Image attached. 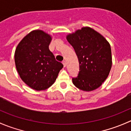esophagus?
Here are the masks:
<instances>
[{"label":"esophagus","instance_id":"1","mask_svg":"<svg viewBox=\"0 0 131 131\" xmlns=\"http://www.w3.org/2000/svg\"><path fill=\"white\" fill-rule=\"evenodd\" d=\"M62 63H63V66H64V67H65L66 65H67V63H66L65 61H63Z\"/></svg>","mask_w":131,"mask_h":131}]
</instances>
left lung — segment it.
<instances>
[{"instance_id":"obj_1","label":"left lung","mask_w":131,"mask_h":131,"mask_svg":"<svg viewBox=\"0 0 131 131\" xmlns=\"http://www.w3.org/2000/svg\"><path fill=\"white\" fill-rule=\"evenodd\" d=\"M79 62V72L72 78L80 90L91 91L102 85L112 64L110 45L103 36L90 27L82 28L67 36Z\"/></svg>"}]
</instances>
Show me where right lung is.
Returning <instances> with one entry per match:
<instances>
[{
	"label": "right lung",
	"instance_id": "right-lung-1",
	"mask_svg": "<svg viewBox=\"0 0 131 131\" xmlns=\"http://www.w3.org/2000/svg\"><path fill=\"white\" fill-rule=\"evenodd\" d=\"M51 39V35L42 30H34L16 49L17 71L25 84L35 90H46L51 87L63 67L49 49Z\"/></svg>",
	"mask_w": 131,
	"mask_h": 131
}]
</instances>
